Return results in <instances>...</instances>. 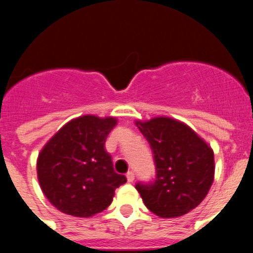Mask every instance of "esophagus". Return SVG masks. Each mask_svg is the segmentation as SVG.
I'll return each mask as SVG.
<instances>
[{"label":"esophagus","mask_w":253,"mask_h":253,"mask_svg":"<svg viewBox=\"0 0 253 253\" xmlns=\"http://www.w3.org/2000/svg\"><path fill=\"white\" fill-rule=\"evenodd\" d=\"M126 177H127V181H128V182H133V180H134V173H133V172L128 171V172H127Z\"/></svg>","instance_id":"34e87169"}]
</instances>
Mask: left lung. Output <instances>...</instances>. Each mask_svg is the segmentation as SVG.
I'll return each instance as SVG.
<instances>
[{
	"label": "left lung",
	"instance_id": "1",
	"mask_svg": "<svg viewBox=\"0 0 253 253\" xmlns=\"http://www.w3.org/2000/svg\"><path fill=\"white\" fill-rule=\"evenodd\" d=\"M150 143L156 166L155 180L138 182L146 207L162 218L180 217L204 201L213 182L212 148L192 128L169 117L137 121Z\"/></svg>",
	"mask_w": 253,
	"mask_h": 253
}]
</instances>
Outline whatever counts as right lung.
Listing matches in <instances>:
<instances>
[{
    "label": "right lung",
    "instance_id": "right-lung-1",
    "mask_svg": "<svg viewBox=\"0 0 253 253\" xmlns=\"http://www.w3.org/2000/svg\"><path fill=\"white\" fill-rule=\"evenodd\" d=\"M117 120L81 116L66 124L44 145L37 160L42 192L63 213L89 217L112 202L115 190L126 182L116 173L105 142Z\"/></svg>",
    "mask_w": 253,
    "mask_h": 253
}]
</instances>
